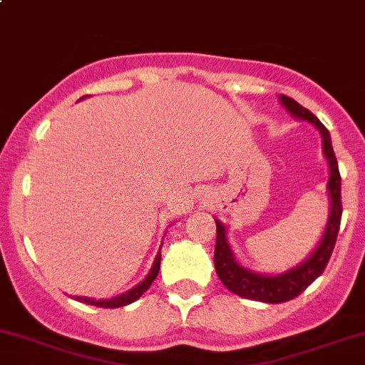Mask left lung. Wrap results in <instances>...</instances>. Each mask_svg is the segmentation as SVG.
<instances>
[{"instance_id": "left-lung-1", "label": "left lung", "mask_w": 365, "mask_h": 365, "mask_svg": "<svg viewBox=\"0 0 365 365\" xmlns=\"http://www.w3.org/2000/svg\"><path fill=\"white\" fill-rule=\"evenodd\" d=\"M284 107L291 112L294 118L302 119V121H309L316 126L323 137V151L324 157L328 158L330 164V180H328V192H330L331 200V210L330 219H328L327 230L321 239L319 246L316 247L312 255L307 258L303 264L298 267L291 269V271L284 272V274H277V277H265V274H258V272L244 269L239 265L233 258L232 250H230L228 242H226V230L219 221H215V228H217V237H215V251H214V264L215 272H217L219 280L222 282L228 291L233 294L240 296V298L253 299V302H264V303H285L291 299L298 298L317 277H321L327 267L328 260L331 257V251L335 247V240H337L339 226H341L342 217V201H341V173H339L337 158H335L334 148H331L330 132L327 126L316 118L310 110L296 103L292 98L280 96Z\"/></svg>"}]
</instances>
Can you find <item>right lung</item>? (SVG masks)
<instances>
[{"mask_svg": "<svg viewBox=\"0 0 365 365\" xmlns=\"http://www.w3.org/2000/svg\"><path fill=\"white\" fill-rule=\"evenodd\" d=\"M160 251H158L157 258H155L153 262V267H151L150 274H148L146 278H144L143 282H140L137 287H133L132 291L125 292V294L118 296V298H112V299H100V302H96V299H91V298H74L78 299V302L81 303H87V305H94V307H103V309H118V307H125V305H130V303H133L135 299H139L140 296L144 294V292L150 289V285L153 284V280L157 278L158 271H160Z\"/></svg>", "mask_w": 365, "mask_h": 365, "instance_id": "1", "label": "right lung"}]
</instances>
